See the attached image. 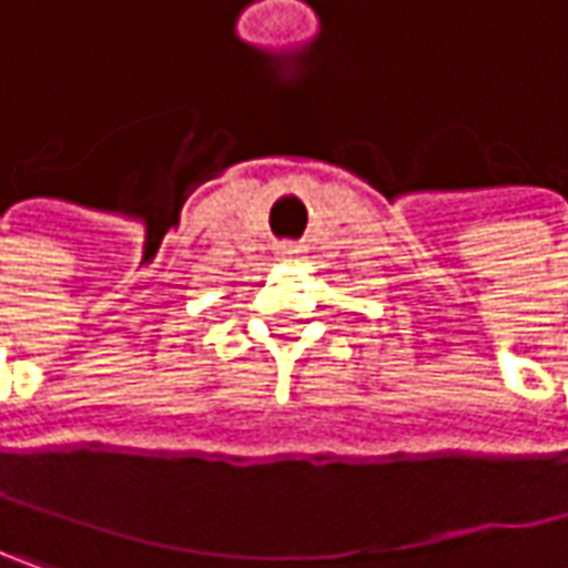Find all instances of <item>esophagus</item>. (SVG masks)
Here are the masks:
<instances>
[{"label":"esophagus","mask_w":568,"mask_h":568,"mask_svg":"<svg viewBox=\"0 0 568 568\" xmlns=\"http://www.w3.org/2000/svg\"><path fill=\"white\" fill-rule=\"evenodd\" d=\"M276 253H280V260H302V244H292V241H285V244H280L276 247Z\"/></svg>","instance_id":"obj_1"}]
</instances>
